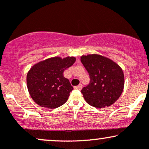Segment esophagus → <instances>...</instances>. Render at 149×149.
<instances>
[{
  "label": "esophagus",
  "mask_w": 149,
  "mask_h": 149,
  "mask_svg": "<svg viewBox=\"0 0 149 149\" xmlns=\"http://www.w3.org/2000/svg\"><path fill=\"white\" fill-rule=\"evenodd\" d=\"M82 88H83V85H82L81 84H80V85H78V86H75L74 87V89H76V90H80L82 89Z\"/></svg>",
  "instance_id": "esophagus-1"
}]
</instances>
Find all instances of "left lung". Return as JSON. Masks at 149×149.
Here are the masks:
<instances>
[{
	"instance_id": "left-lung-1",
	"label": "left lung",
	"mask_w": 149,
	"mask_h": 149,
	"mask_svg": "<svg viewBox=\"0 0 149 149\" xmlns=\"http://www.w3.org/2000/svg\"><path fill=\"white\" fill-rule=\"evenodd\" d=\"M90 76V83L81 90L85 100L95 108L108 107L118 100L124 88V74L116 63L99 54L80 59Z\"/></svg>"
}]
</instances>
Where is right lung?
Returning <instances> with one entry per match:
<instances>
[{
    "mask_svg": "<svg viewBox=\"0 0 149 149\" xmlns=\"http://www.w3.org/2000/svg\"><path fill=\"white\" fill-rule=\"evenodd\" d=\"M75 61L73 57H53L34 65L27 73L26 83L36 103L49 109H56L66 103L73 88L63 73Z\"/></svg>",
    "mask_w": 149,
    "mask_h": 149,
    "instance_id": "add662e5",
    "label": "right lung"
}]
</instances>
